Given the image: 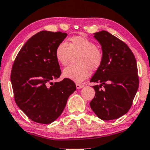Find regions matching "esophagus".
I'll use <instances>...</instances> for the list:
<instances>
[{
	"instance_id": "esophagus-1",
	"label": "esophagus",
	"mask_w": 150,
	"mask_h": 150,
	"mask_svg": "<svg viewBox=\"0 0 150 150\" xmlns=\"http://www.w3.org/2000/svg\"><path fill=\"white\" fill-rule=\"evenodd\" d=\"M76 86L77 89H81L83 87V84H79V83H76Z\"/></svg>"
}]
</instances>
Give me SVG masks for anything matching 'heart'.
Segmentation results:
<instances>
[{
    "label": "heart",
    "mask_w": 150,
    "mask_h": 150,
    "mask_svg": "<svg viewBox=\"0 0 150 150\" xmlns=\"http://www.w3.org/2000/svg\"><path fill=\"white\" fill-rule=\"evenodd\" d=\"M78 64L69 65L63 70L65 78L76 82H81L88 77L90 70L96 71L101 66L103 52L96 43L83 36H74L67 42H62L55 50V57L59 64L65 66L69 62L72 55H76Z\"/></svg>",
    "instance_id": "obj_1"
}]
</instances>
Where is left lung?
<instances>
[{
	"instance_id": "8db88e82",
	"label": "left lung",
	"mask_w": 150,
	"mask_h": 150,
	"mask_svg": "<svg viewBox=\"0 0 150 150\" xmlns=\"http://www.w3.org/2000/svg\"><path fill=\"white\" fill-rule=\"evenodd\" d=\"M103 61L91 78L96 91L90 103L94 113L104 121L117 119L126 114L138 89V67L134 54L124 41L106 31L97 32Z\"/></svg>"
}]
</instances>
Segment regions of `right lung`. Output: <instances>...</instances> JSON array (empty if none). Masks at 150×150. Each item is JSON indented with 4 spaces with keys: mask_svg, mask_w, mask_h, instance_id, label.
<instances>
[{
    "mask_svg": "<svg viewBox=\"0 0 150 150\" xmlns=\"http://www.w3.org/2000/svg\"><path fill=\"white\" fill-rule=\"evenodd\" d=\"M67 36L60 31L36 33L23 45L12 65L10 79L15 103L36 123L47 124L55 121L76 88L74 82L67 78L52 82L61 75L55 50Z\"/></svg>",
    "mask_w": 150,
    "mask_h": 150,
    "instance_id": "right-lung-1",
    "label": "right lung"
}]
</instances>
